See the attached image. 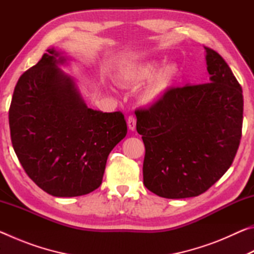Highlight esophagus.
I'll return each instance as SVG.
<instances>
[{
	"instance_id": "obj_1",
	"label": "esophagus",
	"mask_w": 254,
	"mask_h": 254,
	"mask_svg": "<svg viewBox=\"0 0 254 254\" xmlns=\"http://www.w3.org/2000/svg\"><path fill=\"white\" fill-rule=\"evenodd\" d=\"M135 124H136V119L133 117V115H130L127 119V127L130 128L131 131L135 130Z\"/></svg>"
}]
</instances>
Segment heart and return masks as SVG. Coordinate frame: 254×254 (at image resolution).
I'll use <instances>...</instances> for the list:
<instances>
[{"mask_svg":"<svg viewBox=\"0 0 254 254\" xmlns=\"http://www.w3.org/2000/svg\"><path fill=\"white\" fill-rule=\"evenodd\" d=\"M159 65L160 63L157 60L133 64L120 72V84L123 86H137L150 79L141 91L140 100L143 104H154L165 96L179 76V67L176 63H167L157 72Z\"/></svg>","mask_w":254,"mask_h":254,"instance_id":"b5f03b06","label":"heart"}]
</instances>
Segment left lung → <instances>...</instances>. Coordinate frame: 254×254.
<instances>
[{"label":"left lung","instance_id":"left-lung-1","mask_svg":"<svg viewBox=\"0 0 254 254\" xmlns=\"http://www.w3.org/2000/svg\"><path fill=\"white\" fill-rule=\"evenodd\" d=\"M207 83L168 89L135 111L145 148L143 184L165 198L203 194L230 168L242 136V87L216 51L206 48Z\"/></svg>","mask_w":254,"mask_h":254}]
</instances>
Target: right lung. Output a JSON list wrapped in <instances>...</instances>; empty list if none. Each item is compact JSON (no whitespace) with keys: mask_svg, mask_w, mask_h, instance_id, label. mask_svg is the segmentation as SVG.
<instances>
[{"mask_svg":"<svg viewBox=\"0 0 254 254\" xmlns=\"http://www.w3.org/2000/svg\"><path fill=\"white\" fill-rule=\"evenodd\" d=\"M48 49L15 85L8 110L11 141L32 182L56 197L86 195L101 186L110 152L127 135L121 112L86 106L75 81Z\"/></svg>","mask_w":254,"mask_h":254,"instance_id":"add662e5","label":"right lung"}]
</instances>
